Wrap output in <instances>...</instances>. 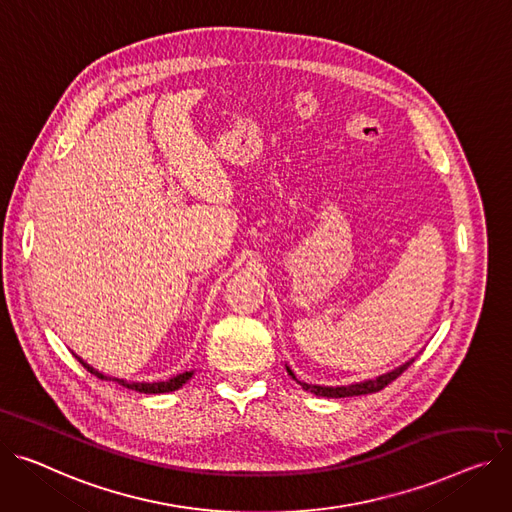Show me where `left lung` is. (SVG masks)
I'll return each mask as SVG.
<instances>
[{
    "label": "left lung",
    "mask_w": 512,
    "mask_h": 512,
    "mask_svg": "<svg viewBox=\"0 0 512 512\" xmlns=\"http://www.w3.org/2000/svg\"><path fill=\"white\" fill-rule=\"evenodd\" d=\"M412 362H414V358L407 360L405 364H401V366H397V368H393V370H389V372H385V374H379L377 379H368V381H360V383H352V385H342V387H325V385H309V383H302V381L296 379V374L292 372L290 366H286V370H288L290 377H292L304 391H309V393H313V395H317V397L339 399V397L368 395V393H377V391L385 389V387H387L391 381H395V379L399 377V374H401L407 366H410Z\"/></svg>",
    "instance_id": "left-lung-1"
}]
</instances>
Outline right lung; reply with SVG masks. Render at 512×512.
<instances>
[{"label": "right lung", "mask_w": 512, "mask_h": 512, "mask_svg": "<svg viewBox=\"0 0 512 512\" xmlns=\"http://www.w3.org/2000/svg\"><path fill=\"white\" fill-rule=\"evenodd\" d=\"M78 358V362L90 372L94 374V377H98L100 381H113V383H119L121 387L125 389H131V391H138V393H148V395H160V393H170V391H177L181 389L191 377H193V370L189 372H181L177 374V377H170L168 381H158V383H138V381H123V379H117V377H107V374L98 372L96 368H92L88 362H84L78 354H74Z\"/></svg>", "instance_id": "obj_1"}]
</instances>
